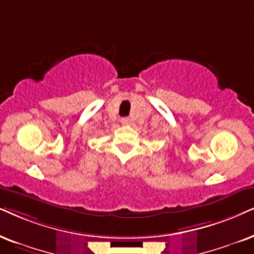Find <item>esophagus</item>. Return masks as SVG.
Instances as JSON below:
<instances>
[{
  "label": "esophagus",
  "mask_w": 254,
  "mask_h": 254,
  "mask_svg": "<svg viewBox=\"0 0 254 254\" xmlns=\"http://www.w3.org/2000/svg\"><path fill=\"white\" fill-rule=\"evenodd\" d=\"M121 123L123 124V125H127V124L130 123V120H129V118L124 117V118H122V120H121Z\"/></svg>",
  "instance_id": "esophagus-1"
}]
</instances>
